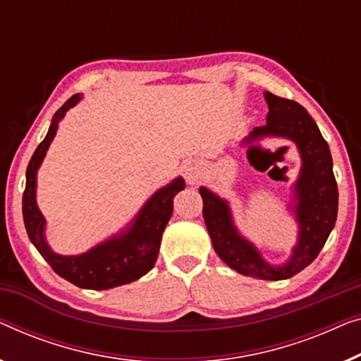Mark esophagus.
<instances>
[{"label":"esophagus","mask_w":361,"mask_h":361,"mask_svg":"<svg viewBox=\"0 0 361 361\" xmlns=\"http://www.w3.org/2000/svg\"><path fill=\"white\" fill-rule=\"evenodd\" d=\"M184 174L189 180H195L198 174H200V164L197 161H187L184 164Z\"/></svg>","instance_id":"esophagus-1"}]
</instances>
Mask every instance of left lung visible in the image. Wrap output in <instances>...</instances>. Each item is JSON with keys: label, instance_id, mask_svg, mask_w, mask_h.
Returning a JSON list of instances; mask_svg holds the SVG:
<instances>
[{"label": "left lung", "instance_id": "8db88e82", "mask_svg": "<svg viewBox=\"0 0 361 361\" xmlns=\"http://www.w3.org/2000/svg\"><path fill=\"white\" fill-rule=\"evenodd\" d=\"M269 106L267 125L254 128L241 146L257 148L260 140L275 137L293 142L301 156V169L291 187L288 205L298 223V241L283 264H270L260 250L236 228L229 202L207 187L198 192L203 198V219L215 252L238 274L260 280H286L307 267L326 244L337 219L338 190L332 171V156L326 140L307 111L295 101L265 92Z\"/></svg>", "mask_w": 361, "mask_h": 361}]
</instances>
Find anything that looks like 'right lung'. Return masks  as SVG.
<instances>
[{
  "label": "right lung",
  "mask_w": 361,
  "mask_h": 361,
  "mask_svg": "<svg viewBox=\"0 0 361 361\" xmlns=\"http://www.w3.org/2000/svg\"><path fill=\"white\" fill-rule=\"evenodd\" d=\"M81 94H75L55 112L47 132L25 171V190L23 197V215L30 243L42 257L61 279L87 290H109L132 283L154 267L159 254L161 238L172 215V202L177 192L184 190L182 177L156 190L140 208L132 221L106 241L99 243L86 252L78 255H61L47 243L45 218L37 205V172L47 149L54 142L59 123L71 107L81 101Z\"/></svg>",
  "instance_id": "obj_1"
}]
</instances>
